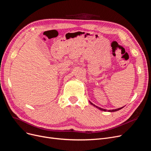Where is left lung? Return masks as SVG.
<instances>
[{"label": "left lung", "instance_id": "8db88e82", "mask_svg": "<svg viewBox=\"0 0 151 151\" xmlns=\"http://www.w3.org/2000/svg\"><path fill=\"white\" fill-rule=\"evenodd\" d=\"M89 102H90V104H91V105H93V106H94V107H96L97 109H99V110H102V111H104V112H106V111H108V112H116V111H118V110H120V109H122V108H123V107H120V108H119V109H113V110H106V109H102V108H101V107H97V106H96V105H94V104H93L92 102H91L90 101H89Z\"/></svg>", "mask_w": 151, "mask_h": 151}]
</instances>
